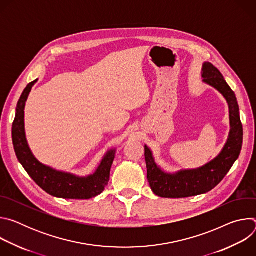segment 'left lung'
I'll return each mask as SVG.
<instances>
[{"instance_id":"obj_1","label":"left lung","mask_w":256,"mask_h":256,"mask_svg":"<svg viewBox=\"0 0 256 256\" xmlns=\"http://www.w3.org/2000/svg\"><path fill=\"white\" fill-rule=\"evenodd\" d=\"M202 82L220 92L229 106L230 132L221 153L206 165L175 173L165 172L155 161L153 153L144 144L147 178L152 192L161 198H182L204 194L214 188L238 159L243 142V128L235 93L225 81L221 72L210 62H204Z\"/></svg>"}]
</instances>
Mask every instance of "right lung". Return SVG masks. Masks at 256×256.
Returning <instances> with one entry per match:
<instances>
[{"label":"right lung","mask_w":256,"mask_h":256,"mask_svg":"<svg viewBox=\"0 0 256 256\" xmlns=\"http://www.w3.org/2000/svg\"><path fill=\"white\" fill-rule=\"evenodd\" d=\"M38 81L36 79L27 85L17 103L16 116L12 126V140L17 159L35 184L52 196L68 200H88L97 196L108 184L116 149L107 151L95 172L87 176L58 171L40 163L29 148L24 124L25 104L32 87Z\"/></svg>","instance_id":"right-lung-1"}]
</instances>
